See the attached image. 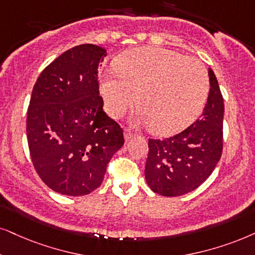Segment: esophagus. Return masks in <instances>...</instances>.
I'll list each match as a JSON object with an SVG mask.
<instances>
[{
    "instance_id": "34e87169",
    "label": "esophagus",
    "mask_w": 255,
    "mask_h": 255,
    "mask_svg": "<svg viewBox=\"0 0 255 255\" xmlns=\"http://www.w3.org/2000/svg\"><path fill=\"white\" fill-rule=\"evenodd\" d=\"M133 136H134V134L131 133V131H130L129 129H126V130H125V140H126V141H129L130 138L133 137Z\"/></svg>"
}]
</instances>
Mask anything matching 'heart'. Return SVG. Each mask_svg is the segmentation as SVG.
<instances>
[{"label":"heart","mask_w":255,"mask_h":255,"mask_svg":"<svg viewBox=\"0 0 255 255\" xmlns=\"http://www.w3.org/2000/svg\"><path fill=\"white\" fill-rule=\"evenodd\" d=\"M115 74L100 86L106 111L120 118L137 98L141 120L154 133L175 134L194 122L209 93L207 70L199 61L160 47L125 51L115 61Z\"/></svg>","instance_id":"obj_1"}]
</instances>
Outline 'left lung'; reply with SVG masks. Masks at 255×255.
Masks as SVG:
<instances>
[{
    "instance_id": "1",
    "label": "left lung",
    "mask_w": 255,
    "mask_h": 255,
    "mask_svg": "<svg viewBox=\"0 0 255 255\" xmlns=\"http://www.w3.org/2000/svg\"><path fill=\"white\" fill-rule=\"evenodd\" d=\"M208 75L211 89L201 117L174 136L148 141L144 176L151 191L157 194L180 196L194 191L220 160L224 98L211 68Z\"/></svg>"
}]
</instances>
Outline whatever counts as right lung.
<instances>
[{"instance_id": "right-lung-1", "label": "right lung", "mask_w": 255, "mask_h": 255, "mask_svg": "<svg viewBox=\"0 0 255 255\" xmlns=\"http://www.w3.org/2000/svg\"><path fill=\"white\" fill-rule=\"evenodd\" d=\"M106 49L80 44L40 74L27 112V138L38 176L60 194L95 191L124 146V130L104 112L98 68Z\"/></svg>"}]
</instances>
